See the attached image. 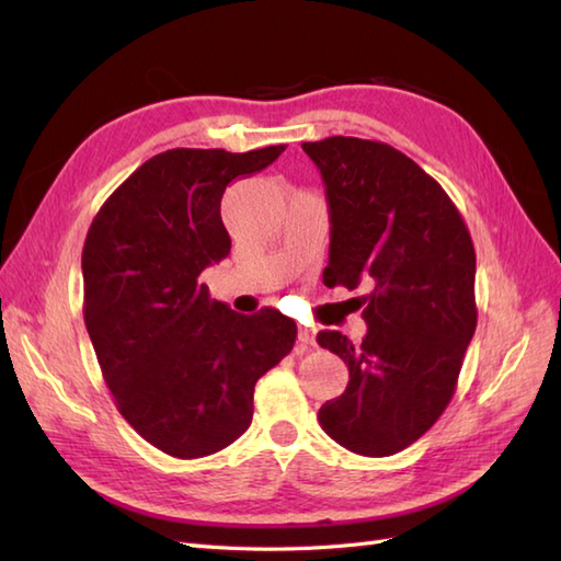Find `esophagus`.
Returning <instances> with one entry per match:
<instances>
[{
  "label": "esophagus",
  "mask_w": 561,
  "mask_h": 561,
  "mask_svg": "<svg viewBox=\"0 0 561 561\" xmlns=\"http://www.w3.org/2000/svg\"><path fill=\"white\" fill-rule=\"evenodd\" d=\"M299 342L308 344V347L316 344V328H299Z\"/></svg>",
  "instance_id": "esophagus-1"
}]
</instances>
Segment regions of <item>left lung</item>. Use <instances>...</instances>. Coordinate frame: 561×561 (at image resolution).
<instances>
[{"instance_id": "left-lung-1", "label": "left lung", "mask_w": 561, "mask_h": 561, "mask_svg": "<svg viewBox=\"0 0 561 561\" xmlns=\"http://www.w3.org/2000/svg\"><path fill=\"white\" fill-rule=\"evenodd\" d=\"M325 183V287H366L362 344L318 332L350 366V383L318 412L323 432L368 458L422 438L456 392L478 328L474 245L462 214L432 175L383 141H304Z\"/></svg>"}]
</instances>
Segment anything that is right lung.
I'll use <instances>...</instances> for the list:
<instances>
[{"instance_id":"obj_1","label":"right lung","mask_w":561,"mask_h":561,"mask_svg":"<svg viewBox=\"0 0 561 561\" xmlns=\"http://www.w3.org/2000/svg\"><path fill=\"white\" fill-rule=\"evenodd\" d=\"M287 145L231 153L169 149L93 217L81 253L83 323L115 408L153 448L205 458L253 420L257 378L287 356L296 323L209 299L199 274L229 255L221 195Z\"/></svg>"}]
</instances>
